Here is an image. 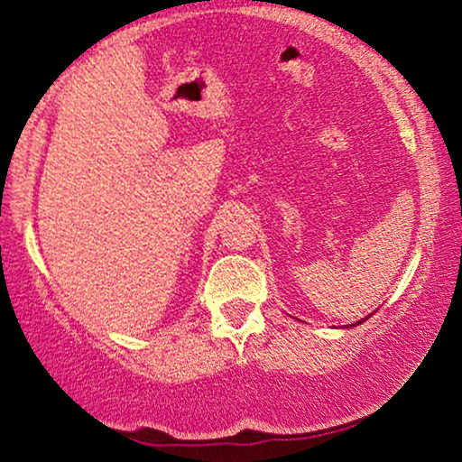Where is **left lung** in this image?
I'll return each mask as SVG.
<instances>
[{
  "instance_id": "obj_1",
  "label": "left lung",
  "mask_w": 462,
  "mask_h": 462,
  "mask_svg": "<svg viewBox=\"0 0 462 462\" xmlns=\"http://www.w3.org/2000/svg\"><path fill=\"white\" fill-rule=\"evenodd\" d=\"M356 323H360V321H356Z\"/></svg>"
}]
</instances>
